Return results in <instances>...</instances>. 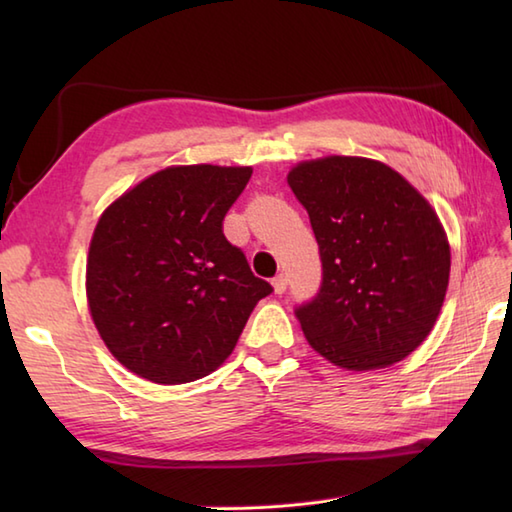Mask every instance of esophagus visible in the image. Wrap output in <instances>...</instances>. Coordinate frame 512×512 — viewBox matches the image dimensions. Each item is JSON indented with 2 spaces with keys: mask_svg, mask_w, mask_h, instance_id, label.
Wrapping results in <instances>:
<instances>
[{
  "mask_svg": "<svg viewBox=\"0 0 512 512\" xmlns=\"http://www.w3.org/2000/svg\"><path fill=\"white\" fill-rule=\"evenodd\" d=\"M286 288H288L286 275H277V277L273 279V290L277 292V295H281V292H286Z\"/></svg>",
  "mask_w": 512,
  "mask_h": 512,
  "instance_id": "1",
  "label": "esophagus"
}]
</instances>
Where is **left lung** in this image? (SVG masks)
Listing matches in <instances>:
<instances>
[{
  "label": "left lung",
  "instance_id": "8db88e82",
  "mask_svg": "<svg viewBox=\"0 0 512 512\" xmlns=\"http://www.w3.org/2000/svg\"><path fill=\"white\" fill-rule=\"evenodd\" d=\"M288 184L323 264L319 295L297 308L312 350L352 372L407 358L449 288L451 248L436 209L398 171L361 156L303 160Z\"/></svg>",
  "mask_w": 512,
  "mask_h": 512
}]
</instances>
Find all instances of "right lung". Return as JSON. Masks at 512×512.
I'll return each mask as SVG.
<instances>
[{
	"label": "right lung",
	"mask_w": 512,
	"mask_h": 512,
	"mask_svg": "<svg viewBox=\"0 0 512 512\" xmlns=\"http://www.w3.org/2000/svg\"><path fill=\"white\" fill-rule=\"evenodd\" d=\"M253 167L173 165L151 173L96 222L85 295L118 363L158 385L209 376L273 292L226 242L222 220Z\"/></svg>",
	"instance_id": "right-lung-1"
}]
</instances>
